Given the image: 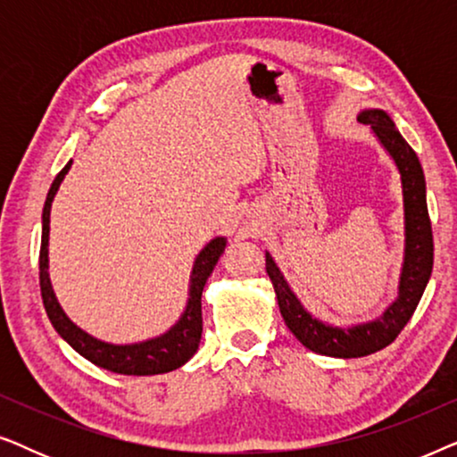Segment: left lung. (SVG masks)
I'll return each instance as SVG.
<instances>
[{"mask_svg":"<svg viewBox=\"0 0 457 457\" xmlns=\"http://www.w3.org/2000/svg\"><path fill=\"white\" fill-rule=\"evenodd\" d=\"M361 124L372 127L391 158L402 172L403 210H405V258L399 297L378 320L353 328H335L312 318L297 302L287 285L283 274L274 264L272 255L266 253V272L277 291L278 308L283 320L297 341L312 352L330 358H361L391 345L402 333L411 314L418 308L424 289L433 272V228L427 208V183L414 149L399 135L395 122L383 110H366L358 116Z\"/></svg>","mask_w":457,"mask_h":457,"instance_id":"obj_1","label":"left lung"}]
</instances>
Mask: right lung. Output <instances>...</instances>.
Here are the masks:
<instances>
[{"instance_id":"add662e5","label":"right lung","mask_w":457,"mask_h":457,"mask_svg":"<svg viewBox=\"0 0 457 457\" xmlns=\"http://www.w3.org/2000/svg\"><path fill=\"white\" fill-rule=\"evenodd\" d=\"M72 162L62 168L58 177L54 179L52 187H49L46 205H43V233H41V252H39V285H41V297L46 312L52 320L54 328L58 330L64 341L77 349V352L99 368H105L110 372L129 374V377H147V374H162L177 370L193 358L197 352L199 339H202V291L208 277L214 270L218 258H220L227 241L218 237L212 243H208L197 255L195 266H193L191 277V297L187 303V310L180 320L168 330L166 335L158 337V339L137 343V345H110V343L97 341L83 333L79 327L68 320L64 312H62L58 299H55L52 291V283H49L47 274V239H49V210H52V202L55 197V191L62 180H64L66 172L71 170Z\"/></svg>"}]
</instances>
